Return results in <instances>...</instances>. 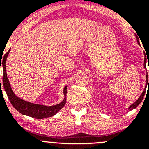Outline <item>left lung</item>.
<instances>
[{
    "mask_svg": "<svg viewBox=\"0 0 149 149\" xmlns=\"http://www.w3.org/2000/svg\"><path fill=\"white\" fill-rule=\"evenodd\" d=\"M135 36L136 38V40H137V42L138 44L140 45V42H139V38H138L137 36L136 35V34L134 33ZM143 54H144V62H143V66H144V68L146 69V54H145V52H143ZM149 67V66H148ZM146 86H145V88L144 90H143V91L142 93H141V95H140V97L138 98V100L136 101V102H134V103H133L132 105L130 106L129 107H128V110L129 111H132V109H134L135 108H136L138 107V106L139 105V104L141 103V101H142L143 97H144V95H145V92H146V85H148V84H149V79L148 78V73H146Z\"/></svg>",
    "mask_w": 149,
    "mask_h": 149,
    "instance_id": "8db88e82",
    "label": "left lung"
}]
</instances>
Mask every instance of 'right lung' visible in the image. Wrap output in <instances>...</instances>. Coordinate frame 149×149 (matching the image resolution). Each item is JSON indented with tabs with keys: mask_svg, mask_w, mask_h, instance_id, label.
<instances>
[{
	"mask_svg": "<svg viewBox=\"0 0 149 149\" xmlns=\"http://www.w3.org/2000/svg\"><path fill=\"white\" fill-rule=\"evenodd\" d=\"M10 49L8 50V52L6 53L4 55V57L3 59L2 66L3 69V87H4L5 90H6L7 95H8V99L10 102H11L12 105L15 107V109L17 111H18L20 113L30 116V117L36 119H43L45 118L52 117L54 116L56 113H57L59 111V110L61 108L64 107V106L66 104V93H67V85L64 87V98L62 100V102L57 105L53 106H45L41 105V104H37L31 103V102H26V101L22 100L19 97H17L11 88V85L10 84L9 80L8 78L6 73V62L8 58V54H9ZM1 67V66H0ZM1 83V79H0Z\"/></svg>",
	"mask_w": 149,
	"mask_h": 149,
	"instance_id": "right-lung-1",
	"label": "right lung"
}]
</instances>
